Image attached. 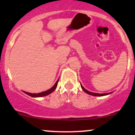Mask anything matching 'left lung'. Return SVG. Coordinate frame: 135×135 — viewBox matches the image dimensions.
I'll use <instances>...</instances> for the list:
<instances>
[{
	"label": "left lung",
	"mask_w": 135,
	"mask_h": 135,
	"mask_svg": "<svg viewBox=\"0 0 135 135\" xmlns=\"http://www.w3.org/2000/svg\"><path fill=\"white\" fill-rule=\"evenodd\" d=\"M80 85H81V84H80ZM81 88H82V89L85 92V93H88V94H89V95H93V96H100V97H101V96H104V95H109L110 93H101V94H100V93H93V92H89V91H88V90H86V89H85V88H84V87L82 86V85H81Z\"/></svg>",
	"instance_id": "left-lung-1"
}]
</instances>
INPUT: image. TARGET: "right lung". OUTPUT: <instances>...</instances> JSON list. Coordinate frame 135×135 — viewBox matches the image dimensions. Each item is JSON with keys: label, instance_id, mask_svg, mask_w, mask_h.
I'll return each instance as SVG.
<instances>
[{"label": "right lung", "instance_id": "obj_1", "mask_svg": "<svg viewBox=\"0 0 135 135\" xmlns=\"http://www.w3.org/2000/svg\"><path fill=\"white\" fill-rule=\"evenodd\" d=\"M58 81H59V79H58L57 81H56V83L55 84V85H54V86H53L52 88H51V89H48V90L46 91L42 92V93H28V92H25V91H23V92L27 94L28 95H29V96L32 97H41L46 96V95H49V94L52 93V92L54 91L55 90V89H56L57 86Z\"/></svg>", "mask_w": 135, "mask_h": 135}]
</instances>
